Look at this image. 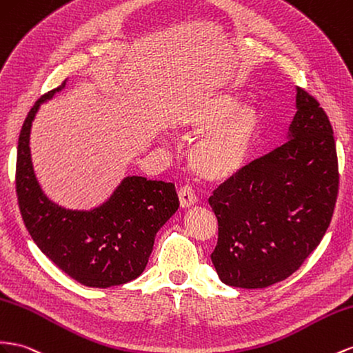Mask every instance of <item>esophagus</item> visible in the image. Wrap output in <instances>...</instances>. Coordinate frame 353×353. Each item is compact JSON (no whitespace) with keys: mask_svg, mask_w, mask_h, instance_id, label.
I'll use <instances>...</instances> for the list:
<instances>
[{"mask_svg":"<svg viewBox=\"0 0 353 353\" xmlns=\"http://www.w3.org/2000/svg\"><path fill=\"white\" fill-rule=\"evenodd\" d=\"M178 197H179L181 208H184V209L193 206L197 202V196L194 193V190L192 187H188V185L179 188Z\"/></svg>","mask_w":353,"mask_h":353,"instance_id":"1","label":"esophagus"}]
</instances>
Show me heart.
<instances>
[{
  "label": "heart",
  "instance_id": "heart-1",
  "mask_svg": "<svg viewBox=\"0 0 353 353\" xmlns=\"http://www.w3.org/2000/svg\"><path fill=\"white\" fill-rule=\"evenodd\" d=\"M260 126V111L252 102H239L220 93L197 110L178 114L170 128L192 141L188 165L206 183H223L243 169Z\"/></svg>",
  "mask_w": 353,
  "mask_h": 353
}]
</instances>
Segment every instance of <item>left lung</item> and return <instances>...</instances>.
<instances>
[{"label": "left lung", "instance_id": "obj_1", "mask_svg": "<svg viewBox=\"0 0 353 353\" xmlns=\"http://www.w3.org/2000/svg\"><path fill=\"white\" fill-rule=\"evenodd\" d=\"M295 93L287 142L209 197L218 220L211 260L230 287L268 288L287 279L331 223L339 192L332 128L315 98L300 88Z\"/></svg>", "mask_w": 353, "mask_h": 353}]
</instances>
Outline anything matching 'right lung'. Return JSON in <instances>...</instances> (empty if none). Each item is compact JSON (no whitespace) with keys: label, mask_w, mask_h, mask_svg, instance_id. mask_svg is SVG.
Masks as SVG:
<instances>
[{"label":"right lung","mask_w":353,"mask_h":353,"mask_svg":"<svg viewBox=\"0 0 353 353\" xmlns=\"http://www.w3.org/2000/svg\"><path fill=\"white\" fill-rule=\"evenodd\" d=\"M66 84L35 102L19 135L16 193L28 233L35 245L72 279L108 288L137 279L153 251L156 234L179 208L175 184L126 176L112 194L89 211L66 209L47 197L34 172L30 139L41 103Z\"/></svg>","instance_id":"obj_1"}]
</instances>
